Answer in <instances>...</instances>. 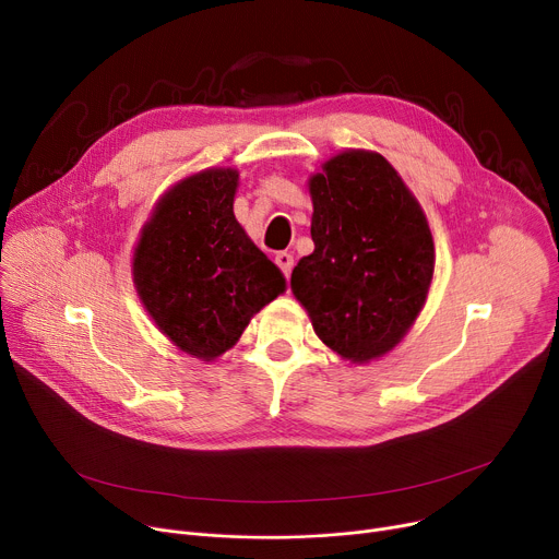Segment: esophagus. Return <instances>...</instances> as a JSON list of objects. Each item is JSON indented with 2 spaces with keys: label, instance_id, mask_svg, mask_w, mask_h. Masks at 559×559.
I'll use <instances>...</instances> for the list:
<instances>
[{
  "label": "esophagus",
  "instance_id": "esophagus-1",
  "mask_svg": "<svg viewBox=\"0 0 559 559\" xmlns=\"http://www.w3.org/2000/svg\"><path fill=\"white\" fill-rule=\"evenodd\" d=\"M274 260H276V264L281 267V272L285 274V278H289L292 267H295V258H292V253H287V251H278Z\"/></svg>",
  "mask_w": 559,
  "mask_h": 559
}]
</instances>
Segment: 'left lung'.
<instances>
[{
	"mask_svg": "<svg viewBox=\"0 0 559 559\" xmlns=\"http://www.w3.org/2000/svg\"><path fill=\"white\" fill-rule=\"evenodd\" d=\"M314 251L292 272V295L317 337L367 365L413 329L435 274L426 213L399 171L369 150H344L308 179Z\"/></svg>",
	"mask_w": 559,
	"mask_h": 559,
	"instance_id": "obj_1",
	"label": "left lung"
}]
</instances>
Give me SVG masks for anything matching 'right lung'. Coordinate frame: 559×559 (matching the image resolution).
I'll use <instances>...</instances> for the list:
<instances>
[{"instance_id": "obj_1", "label": "right lung", "mask_w": 559, "mask_h": 559, "mask_svg": "<svg viewBox=\"0 0 559 559\" xmlns=\"http://www.w3.org/2000/svg\"><path fill=\"white\" fill-rule=\"evenodd\" d=\"M240 171L209 167L174 183L144 222L131 258L138 297L183 354L213 362L255 312L285 292V276L240 222Z\"/></svg>"}]
</instances>
